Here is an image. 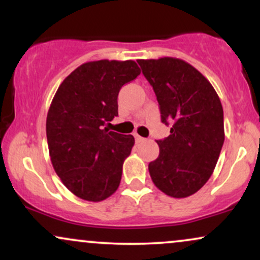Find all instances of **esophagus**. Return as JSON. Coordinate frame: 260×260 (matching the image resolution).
<instances>
[{
	"mask_svg": "<svg viewBox=\"0 0 260 260\" xmlns=\"http://www.w3.org/2000/svg\"><path fill=\"white\" fill-rule=\"evenodd\" d=\"M134 138H136V142H137V143H144V142H147V139L143 138V137L138 136V134H134Z\"/></svg>",
	"mask_w": 260,
	"mask_h": 260,
	"instance_id": "obj_1",
	"label": "esophagus"
}]
</instances>
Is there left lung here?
<instances>
[{
  "instance_id": "obj_1",
  "label": "left lung",
  "mask_w": 260,
  "mask_h": 260,
  "mask_svg": "<svg viewBox=\"0 0 260 260\" xmlns=\"http://www.w3.org/2000/svg\"><path fill=\"white\" fill-rule=\"evenodd\" d=\"M153 86L161 121L170 136L157 140L160 154L149 164L151 180L172 198L194 194L207 183L221 151L225 131L215 89L192 64L175 57L137 59Z\"/></svg>"
}]
</instances>
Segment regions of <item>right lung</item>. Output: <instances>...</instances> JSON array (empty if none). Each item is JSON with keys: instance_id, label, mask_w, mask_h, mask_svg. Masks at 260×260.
<instances>
[{"instance_id": "obj_1", "label": "right lung", "mask_w": 260, "mask_h": 260, "mask_svg": "<svg viewBox=\"0 0 260 260\" xmlns=\"http://www.w3.org/2000/svg\"><path fill=\"white\" fill-rule=\"evenodd\" d=\"M140 74L132 59L80 64L58 86L46 118L49 153L56 174L74 196L105 201L117 190L133 136L104 127L118 115L122 85Z\"/></svg>"}]
</instances>
